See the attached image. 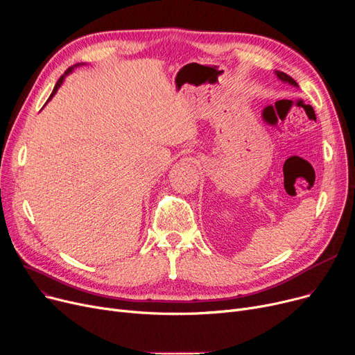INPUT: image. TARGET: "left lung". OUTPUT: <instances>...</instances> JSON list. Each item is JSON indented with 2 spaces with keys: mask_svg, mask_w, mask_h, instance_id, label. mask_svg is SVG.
I'll return each mask as SVG.
<instances>
[{
  "mask_svg": "<svg viewBox=\"0 0 355 355\" xmlns=\"http://www.w3.org/2000/svg\"><path fill=\"white\" fill-rule=\"evenodd\" d=\"M276 76L281 79L282 82H288L289 85H293V86H297V83L291 78V76H288L286 73H284V71H276Z\"/></svg>",
  "mask_w": 355,
  "mask_h": 355,
  "instance_id": "obj_1",
  "label": "left lung"
}]
</instances>
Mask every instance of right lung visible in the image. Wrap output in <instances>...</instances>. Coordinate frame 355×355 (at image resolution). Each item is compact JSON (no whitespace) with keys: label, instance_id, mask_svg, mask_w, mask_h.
<instances>
[{"label":"right lung","instance_id":"obj_1","mask_svg":"<svg viewBox=\"0 0 355 355\" xmlns=\"http://www.w3.org/2000/svg\"><path fill=\"white\" fill-rule=\"evenodd\" d=\"M71 69H73V67H69V69H67V71H66L64 74H67L69 71H71ZM63 79H64V76H62V78L58 80V83H55V86H54V89H53V92H51V95H50V98H49V101H50V99L54 96V93L58 92V89H59V87H60V85L63 83Z\"/></svg>","mask_w":355,"mask_h":355}]
</instances>
